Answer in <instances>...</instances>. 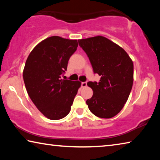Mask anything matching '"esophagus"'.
<instances>
[{
    "mask_svg": "<svg viewBox=\"0 0 160 160\" xmlns=\"http://www.w3.org/2000/svg\"><path fill=\"white\" fill-rule=\"evenodd\" d=\"M81 86H82V88H85V87H87V82H83L81 83Z\"/></svg>",
    "mask_w": 160,
    "mask_h": 160,
    "instance_id": "obj_1",
    "label": "esophagus"
}]
</instances>
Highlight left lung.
<instances>
[{"instance_id": "1", "label": "left lung", "mask_w": 160, "mask_h": 160, "mask_svg": "<svg viewBox=\"0 0 160 160\" xmlns=\"http://www.w3.org/2000/svg\"><path fill=\"white\" fill-rule=\"evenodd\" d=\"M99 82H89L93 95L86 101L97 117L110 118L123 109L133 83V63L123 48L102 36L78 40Z\"/></svg>"}]
</instances>
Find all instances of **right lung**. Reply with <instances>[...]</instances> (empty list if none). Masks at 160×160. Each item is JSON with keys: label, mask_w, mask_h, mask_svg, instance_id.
Returning a JSON list of instances; mask_svg holds the SVG:
<instances>
[{"label": "right lung", "mask_w": 160, "mask_h": 160, "mask_svg": "<svg viewBox=\"0 0 160 160\" xmlns=\"http://www.w3.org/2000/svg\"><path fill=\"white\" fill-rule=\"evenodd\" d=\"M78 46L76 39L48 37L33 48L26 61L23 79L27 92L39 112L51 120L68 114L81 86L80 81L62 78Z\"/></svg>", "instance_id": "add662e5"}]
</instances>
